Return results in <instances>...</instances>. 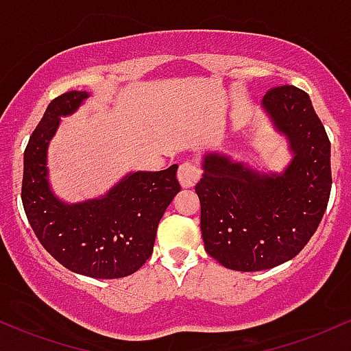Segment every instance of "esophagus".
<instances>
[{"label":"esophagus","instance_id":"1","mask_svg":"<svg viewBox=\"0 0 351 351\" xmlns=\"http://www.w3.org/2000/svg\"><path fill=\"white\" fill-rule=\"evenodd\" d=\"M199 178V168L196 167L191 161H184V163L180 165L178 169V182L183 188H191L195 186L196 182Z\"/></svg>","mask_w":351,"mask_h":351}]
</instances>
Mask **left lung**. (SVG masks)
<instances>
[{"mask_svg":"<svg viewBox=\"0 0 351 351\" xmlns=\"http://www.w3.org/2000/svg\"><path fill=\"white\" fill-rule=\"evenodd\" d=\"M291 152L283 171H258L223 153L203 156L195 191L205 250L237 271H261L291 260L317 232L332 190L330 140L305 91L291 84L261 99Z\"/></svg>","mask_w":351,"mask_h":351,"instance_id":"obj_1","label":"left lung"}]
</instances>
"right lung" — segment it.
<instances>
[{"mask_svg": "<svg viewBox=\"0 0 351 351\" xmlns=\"http://www.w3.org/2000/svg\"><path fill=\"white\" fill-rule=\"evenodd\" d=\"M86 91H68L46 108L25 149L21 199L34 234L64 268L91 278H123L152 256L156 228L180 188L178 165L123 176L105 195L66 203L48 180V146L61 117L73 114Z\"/></svg>", "mask_w": 351, "mask_h": 351, "instance_id": "1", "label": "right lung"}]
</instances>
